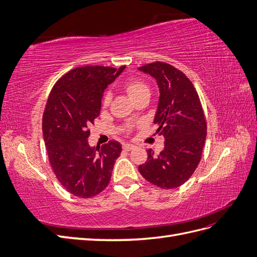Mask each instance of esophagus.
Wrapping results in <instances>:
<instances>
[{"instance_id":"esophagus-1","label":"esophagus","mask_w":257,"mask_h":257,"mask_svg":"<svg viewBox=\"0 0 257 257\" xmlns=\"http://www.w3.org/2000/svg\"><path fill=\"white\" fill-rule=\"evenodd\" d=\"M134 148H135V146L132 145V144H124L123 145V149L126 150V151H130L132 149H134Z\"/></svg>"}]
</instances>
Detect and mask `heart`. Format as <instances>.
I'll use <instances>...</instances> for the list:
<instances>
[{"label": "heart", "mask_w": 257, "mask_h": 257, "mask_svg": "<svg viewBox=\"0 0 257 257\" xmlns=\"http://www.w3.org/2000/svg\"><path fill=\"white\" fill-rule=\"evenodd\" d=\"M125 90L127 92V94L133 100L136 97L145 94V93H149V87H148L145 82L139 81V80H128L125 83ZM109 99H110V93L107 92L104 97V103L107 104L109 102Z\"/></svg>", "instance_id": "1"}]
</instances>
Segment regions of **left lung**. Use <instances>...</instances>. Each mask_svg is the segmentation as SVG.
Masks as SVG:
<instances>
[{"label": "left lung", "mask_w": 257, "mask_h": 257, "mask_svg": "<svg viewBox=\"0 0 257 257\" xmlns=\"http://www.w3.org/2000/svg\"><path fill=\"white\" fill-rule=\"evenodd\" d=\"M157 80L160 90L154 115L157 133L165 138L164 149L154 154L138 170L147 181L162 189L182 185L195 172L207 136V122L199 96L191 80L181 71L164 62L138 68Z\"/></svg>", "instance_id": "1"}]
</instances>
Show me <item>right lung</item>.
<instances>
[{"instance_id": "add662e5", "label": "right lung", "mask_w": 257, "mask_h": 257, "mask_svg": "<svg viewBox=\"0 0 257 257\" xmlns=\"http://www.w3.org/2000/svg\"><path fill=\"white\" fill-rule=\"evenodd\" d=\"M125 66H83L69 71L50 92L43 114V136L59 182L73 195L90 198L110 181L121 145L91 147L89 126L99 115L105 89Z\"/></svg>"}]
</instances>
